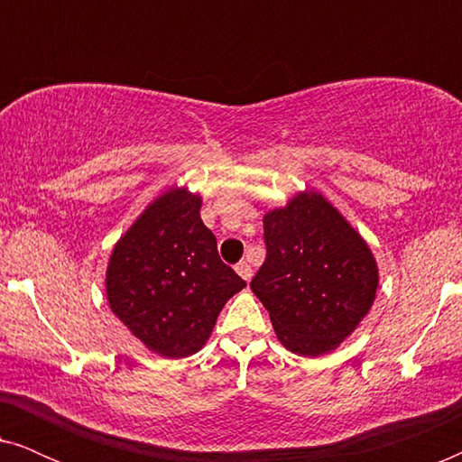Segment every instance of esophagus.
<instances>
[{"mask_svg": "<svg viewBox=\"0 0 462 462\" xmlns=\"http://www.w3.org/2000/svg\"><path fill=\"white\" fill-rule=\"evenodd\" d=\"M236 271H237V275L242 277V280H245V282H250L252 280V267L245 261H242V263H237V267H236Z\"/></svg>", "mask_w": 462, "mask_h": 462, "instance_id": "34e87169", "label": "esophagus"}]
</instances>
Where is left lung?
Listing matches in <instances>:
<instances>
[{
	"label": "left lung",
	"instance_id": "obj_1",
	"mask_svg": "<svg viewBox=\"0 0 462 462\" xmlns=\"http://www.w3.org/2000/svg\"><path fill=\"white\" fill-rule=\"evenodd\" d=\"M267 258L250 282L288 351L319 357L356 332L378 288L365 239L318 191L264 214Z\"/></svg>",
	"mask_w": 462,
	"mask_h": 462
}]
</instances>
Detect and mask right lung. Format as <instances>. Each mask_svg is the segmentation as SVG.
I'll list each match as a JSON object with an SVG mask.
<instances>
[{"label":"right lung","instance_id":"obj_1","mask_svg":"<svg viewBox=\"0 0 462 462\" xmlns=\"http://www.w3.org/2000/svg\"><path fill=\"white\" fill-rule=\"evenodd\" d=\"M199 210V193L170 187L119 237L106 264L111 311L149 351L168 359L198 353L225 302L245 288L220 261Z\"/></svg>","mask_w":462,"mask_h":462}]
</instances>
